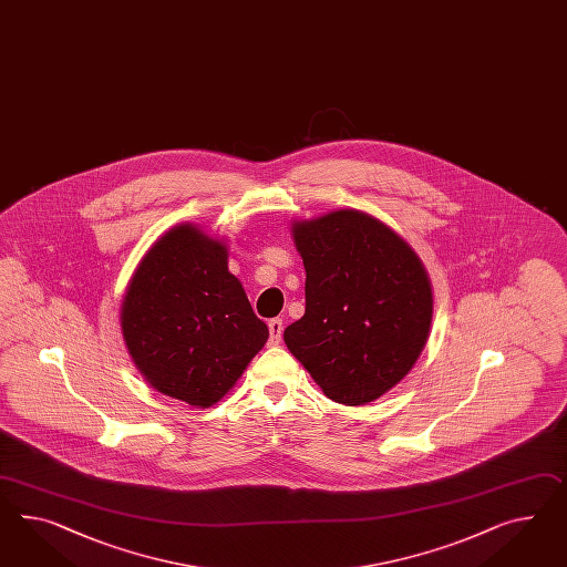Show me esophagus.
<instances>
[{
  "label": "esophagus",
  "mask_w": 567,
  "mask_h": 567,
  "mask_svg": "<svg viewBox=\"0 0 567 567\" xmlns=\"http://www.w3.org/2000/svg\"><path fill=\"white\" fill-rule=\"evenodd\" d=\"M268 330H270V344H278L280 338H282V330H285L282 320H280V318L270 320V322H268Z\"/></svg>",
  "instance_id": "34e87169"
}]
</instances>
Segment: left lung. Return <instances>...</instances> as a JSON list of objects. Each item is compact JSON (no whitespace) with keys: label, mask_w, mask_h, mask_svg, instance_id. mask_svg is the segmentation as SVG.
I'll list each match as a JSON object with an SVG mask.
<instances>
[{"label":"left lung","mask_w":567,"mask_h":567,"mask_svg":"<svg viewBox=\"0 0 567 567\" xmlns=\"http://www.w3.org/2000/svg\"><path fill=\"white\" fill-rule=\"evenodd\" d=\"M306 266V313L289 351L328 399L359 406L413 369L429 338L431 282L413 247L359 210L292 225Z\"/></svg>","instance_id":"8db88e82"}]
</instances>
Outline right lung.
<instances>
[{"label": "right lung", "instance_id": "right-lung-1", "mask_svg": "<svg viewBox=\"0 0 567 567\" xmlns=\"http://www.w3.org/2000/svg\"><path fill=\"white\" fill-rule=\"evenodd\" d=\"M227 258L223 241L177 225L148 249L123 297V340L144 380L199 409L223 399L268 340Z\"/></svg>", "mask_w": 567, "mask_h": 567}]
</instances>
